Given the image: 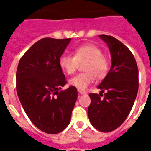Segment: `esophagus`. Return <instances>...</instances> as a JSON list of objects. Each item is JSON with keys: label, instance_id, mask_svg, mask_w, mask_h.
<instances>
[{"label": "esophagus", "instance_id": "obj_1", "mask_svg": "<svg viewBox=\"0 0 151 151\" xmlns=\"http://www.w3.org/2000/svg\"><path fill=\"white\" fill-rule=\"evenodd\" d=\"M78 92L79 94H81V95H84V94H86V92H84V91L83 90H80V89H78Z\"/></svg>", "mask_w": 151, "mask_h": 151}]
</instances>
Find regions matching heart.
Returning <instances> with one entry per match:
<instances>
[{"instance_id":"1","label":"heart","mask_w":151,"mask_h":151,"mask_svg":"<svg viewBox=\"0 0 151 151\" xmlns=\"http://www.w3.org/2000/svg\"><path fill=\"white\" fill-rule=\"evenodd\" d=\"M86 73L76 75L69 80L72 86L78 89L85 90L95 81L96 76L103 78L109 70V60L103 55L99 47L93 44H86L79 46L74 51V56L63 54L58 59V65L67 75H73L78 69L79 64H83Z\"/></svg>"}]
</instances>
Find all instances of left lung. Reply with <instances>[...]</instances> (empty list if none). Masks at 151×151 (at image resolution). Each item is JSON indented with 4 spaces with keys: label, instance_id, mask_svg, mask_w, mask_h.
Masks as SVG:
<instances>
[{
    "label": "left lung",
    "instance_id": "1",
    "mask_svg": "<svg viewBox=\"0 0 151 151\" xmlns=\"http://www.w3.org/2000/svg\"><path fill=\"white\" fill-rule=\"evenodd\" d=\"M99 37L109 47L112 65L97 87L100 93L89 94L88 116L96 129L111 132L125 121L134 106L139 87L138 68L134 55L121 42L106 35Z\"/></svg>",
    "mask_w": 151,
    "mask_h": 151
}]
</instances>
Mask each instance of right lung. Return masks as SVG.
<instances>
[{"label":"right lung","instance_id":"1","mask_svg":"<svg viewBox=\"0 0 151 151\" xmlns=\"http://www.w3.org/2000/svg\"><path fill=\"white\" fill-rule=\"evenodd\" d=\"M70 41L42 38L24 54L17 65L16 89L24 110L36 127L49 134L68 127L78 97L73 86L61 90L67 82L58 59Z\"/></svg>","mask_w":151,"mask_h":151}]
</instances>
